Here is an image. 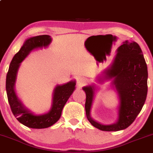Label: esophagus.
<instances>
[{
    "label": "esophagus",
    "instance_id": "1",
    "mask_svg": "<svg viewBox=\"0 0 153 153\" xmlns=\"http://www.w3.org/2000/svg\"><path fill=\"white\" fill-rule=\"evenodd\" d=\"M86 79L85 78H79L78 79V80H77V84H78V86L80 87H82L83 86V85H85V84L86 83Z\"/></svg>",
    "mask_w": 153,
    "mask_h": 153
}]
</instances>
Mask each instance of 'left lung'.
<instances>
[{
	"label": "left lung",
	"instance_id": "left-lung-1",
	"mask_svg": "<svg viewBox=\"0 0 153 153\" xmlns=\"http://www.w3.org/2000/svg\"><path fill=\"white\" fill-rule=\"evenodd\" d=\"M147 67L140 45L135 42L125 41L119 47L113 64L106 72L105 78H114V84L119 93L120 105L119 119L116 124L103 125L90 117L94 96V87L86 86L85 108L88 120L102 131H119L132 124L141 111L147 94Z\"/></svg>",
	"mask_w": 153,
	"mask_h": 153
}]
</instances>
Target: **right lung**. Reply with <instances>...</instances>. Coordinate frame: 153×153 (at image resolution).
Returning a JSON list of instances; mask_svg holds the SVG:
<instances>
[{"instance_id": "obj_1", "label": "right lung", "mask_w": 153, "mask_h": 153, "mask_svg": "<svg viewBox=\"0 0 153 153\" xmlns=\"http://www.w3.org/2000/svg\"><path fill=\"white\" fill-rule=\"evenodd\" d=\"M51 40L52 39L49 35H39L28 39L21 50L13 57L7 73L6 88L10 109L19 122L29 128L43 129L51 127L57 122L60 118L63 107L75 90V81H71L62 85H57L54 89L53 103L50 112L39 116L34 115L24 108L15 94L14 83L20 63L31 50L39 47L48 46Z\"/></svg>"}]
</instances>
